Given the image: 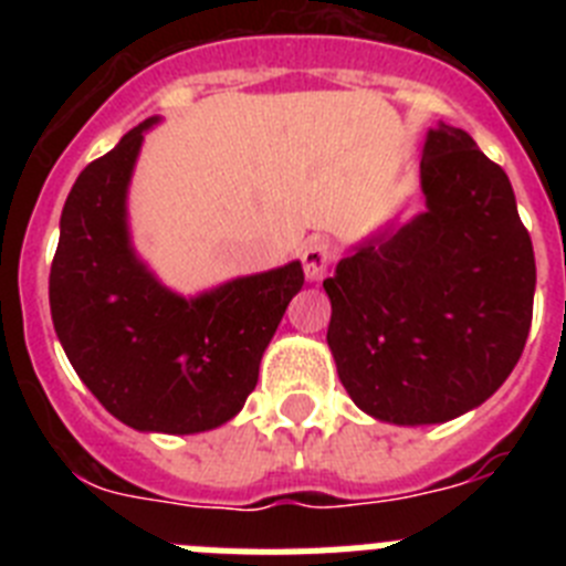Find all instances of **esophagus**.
I'll list each match as a JSON object with an SVG mask.
<instances>
[{
	"label": "esophagus",
	"mask_w": 566,
	"mask_h": 566,
	"mask_svg": "<svg viewBox=\"0 0 566 566\" xmlns=\"http://www.w3.org/2000/svg\"><path fill=\"white\" fill-rule=\"evenodd\" d=\"M332 260V243H328V240H312V243L303 249V272H306V280L317 283V280L326 277Z\"/></svg>",
	"instance_id": "1"
}]
</instances>
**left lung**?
Segmentation results:
<instances>
[{"instance_id":"8db88e82","label":"left lung","mask_w":566,"mask_h":566,"mask_svg":"<svg viewBox=\"0 0 566 566\" xmlns=\"http://www.w3.org/2000/svg\"><path fill=\"white\" fill-rule=\"evenodd\" d=\"M424 209L359 240L323 280L328 348L359 411L439 424L502 388L527 343L533 243L510 178L464 129H428Z\"/></svg>"}]
</instances>
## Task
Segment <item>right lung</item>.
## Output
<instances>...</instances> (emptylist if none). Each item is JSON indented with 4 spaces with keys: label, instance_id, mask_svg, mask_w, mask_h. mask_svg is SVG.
Instances as JSON below:
<instances>
[{
    "label": "right lung",
    "instance_id": "obj_1",
    "mask_svg": "<svg viewBox=\"0 0 566 566\" xmlns=\"http://www.w3.org/2000/svg\"><path fill=\"white\" fill-rule=\"evenodd\" d=\"M129 129L70 189L50 266L53 328L93 397L144 433H203L238 417L303 266L292 260L201 294L172 292L133 247L127 195L144 135Z\"/></svg>",
    "mask_w": 566,
    "mask_h": 566
}]
</instances>
